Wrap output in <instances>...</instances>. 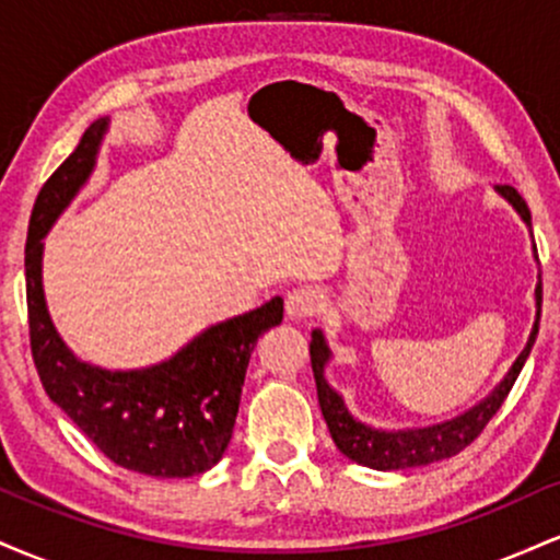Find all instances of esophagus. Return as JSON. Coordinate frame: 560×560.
I'll list each match as a JSON object with an SVG mask.
<instances>
[{
	"label": "esophagus",
	"instance_id": "34e87169",
	"mask_svg": "<svg viewBox=\"0 0 560 560\" xmlns=\"http://www.w3.org/2000/svg\"><path fill=\"white\" fill-rule=\"evenodd\" d=\"M324 307V294L313 287L294 289L287 298V316L289 318H313Z\"/></svg>",
	"mask_w": 560,
	"mask_h": 560
}]
</instances>
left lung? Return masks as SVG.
<instances>
[{
	"label": "left lung",
	"instance_id": "8db88e82",
	"mask_svg": "<svg viewBox=\"0 0 560 560\" xmlns=\"http://www.w3.org/2000/svg\"><path fill=\"white\" fill-rule=\"evenodd\" d=\"M498 191L518 210V215L524 218L526 226H532V215H529V208H526L524 197L518 195L513 186H503V184L498 186ZM535 298H537L535 329L529 334V342H526L524 352L516 358V363H513V369L508 371L503 382H500V387H494V392L485 402H479L477 408L466 410V413L458 416V419L436 423V427H427V429H410V432H378V429L365 427V423L355 421L350 413H347L342 397H339L324 378V365L329 361V347H326L320 331H313L311 365H313V376H316L318 405H320V413H324L326 427H329L331 432L334 445L339 447V453H345L347 458L355 460V464L376 468V471H397V468L427 466V464H434V460L453 458V455H458L460 450H466L481 432H485L487 423L492 421V416L498 413L500 405L505 402L508 392L513 389L518 374H522L526 358H529L532 345H535L537 331H539V313H542V279L537 281Z\"/></svg>",
	"mask_w": 560,
	"mask_h": 560
}]
</instances>
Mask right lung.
<instances>
[{
	"label": "right lung",
	"instance_id": "add662e5",
	"mask_svg": "<svg viewBox=\"0 0 560 560\" xmlns=\"http://www.w3.org/2000/svg\"><path fill=\"white\" fill-rule=\"evenodd\" d=\"M105 128L107 120H94L83 131L34 202L25 240L31 355L49 400L115 466L155 479L197 477L226 453L249 352L262 331L281 324L284 300L210 326L171 361L144 371H102L73 358L44 305L42 240L92 173Z\"/></svg>",
	"mask_w": 560,
	"mask_h": 560
}]
</instances>
